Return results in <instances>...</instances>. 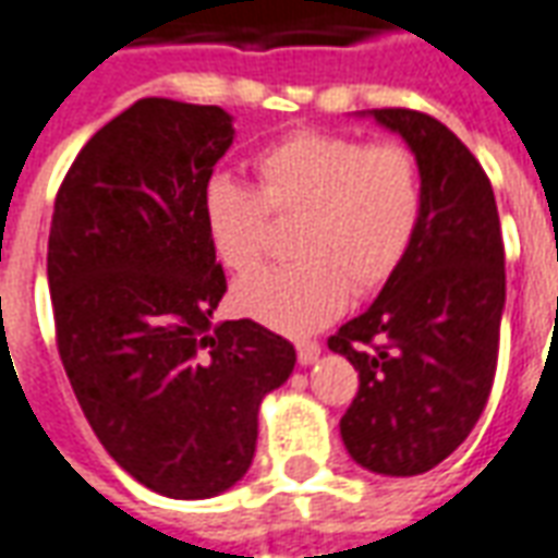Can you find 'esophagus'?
I'll return each mask as SVG.
<instances>
[{"mask_svg": "<svg viewBox=\"0 0 558 558\" xmlns=\"http://www.w3.org/2000/svg\"><path fill=\"white\" fill-rule=\"evenodd\" d=\"M295 352H299V364H314L316 359H319V343L316 340H302L299 347H295Z\"/></svg>", "mask_w": 558, "mask_h": 558, "instance_id": "34e87169", "label": "esophagus"}]
</instances>
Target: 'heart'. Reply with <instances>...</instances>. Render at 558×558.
Listing matches in <instances>:
<instances>
[{"instance_id": "1", "label": "heart", "mask_w": 558, "mask_h": 558, "mask_svg": "<svg viewBox=\"0 0 558 558\" xmlns=\"http://www.w3.org/2000/svg\"><path fill=\"white\" fill-rule=\"evenodd\" d=\"M259 184L218 175L203 191L211 251L232 275L254 271L268 254L271 220H299V263L268 268L232 292L239 314L287 335L331 323L355 295L383 290L410 254L421 223L418 160L400 143L295 131L254 160Z\"/></svg>"}]
</instances>
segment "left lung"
<instances>
[{"label": "left lung", "mask_w": 558, "mask_h": 558, "mask_svg": "<svg viewBox=\"0 0 558 558\" xmlns=\"http://www.w3.org/2000/svg\"><path fill=\"white\" fill-rule=\"evenodd\" d=\"M421 172L410 254L362 316L328 338L359 371L340 436L376 475H421L466 439L490 398L505 307V244L490 179L433 116L371 110Z\"/></svg>", "instance_id": "1"}]
</instances>
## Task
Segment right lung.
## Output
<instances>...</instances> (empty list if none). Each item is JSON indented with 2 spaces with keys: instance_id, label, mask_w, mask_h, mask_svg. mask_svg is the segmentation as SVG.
I'll return each mask as SVG.
<instances>
[{
  "instance_id": "obj_1",
  "label": "right lung",
  "mask_w": 558,
  "mask_h": 558,
  "mask_svg": "<svg viewBox=\"0 0 558 558\" xmlns=\"http://www.w3.org/2000/svg\"><path fill=\"white\" fill-rule=\"evenodd\" d=\"M220 107L143 98L80 148L56 194L47 280L80 410L128 475L208 499L251 469L256 412L295 367L254 319L211 323L227 292L203 191L232 146Z\"/></svg>"
}]
</instances>
